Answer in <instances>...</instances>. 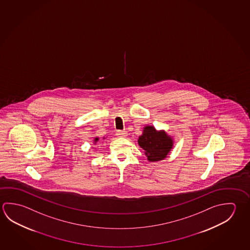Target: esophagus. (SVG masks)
<instances>
[{"mask_svg": "<svg viewBox=\"0 0 250 250\" xmlns=\"http://www.w3.org/2000/svg\"><path fill=\"white\" fill-rule=\"evenodd\" d=\"M117 135L122 138H125L127 136V132L125 131H117Z\"/></svg>", "mask_w": 250, "mask_h": 250, "instance_id": "34e87169", "label": "esophagus"}]
</instances>
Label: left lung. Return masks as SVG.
Returning <instances> with one entry per match:
<instances>
[{"label": "left lung", "mask_w": 250, "mask_h": 250, "mask_svg": "<svg viewBox=\"0 0 250 250\" xmlns=\"http://www.w3.org/2000/svg\"><path fill=\"white\" fill-rule=\"evenodd\" d=\"M138 143L148 162H160L167 157L174 146V139L164 130H156L153 125H146Z\"/></svg>", "instance_id": "1"}]
</instances>
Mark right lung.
Here are the masks:
<instances>
[{"label": "right lung", "instance_id": "right-lung-1", "mask_svg": "<svg viewBox=\"0 0 250 250\" xmlns=\"http://www.w3.org/2000/svg\"><path fill=\"white\" fill-rule=\"evenodd\" d=\"M103 140H105V138L104 137V138H103ZM98 141H99V138H98V137H95V138H94V140H93V144H97Z\"/></svg>", "mask_w": 250, "mask_h": 250}]
</instances>
